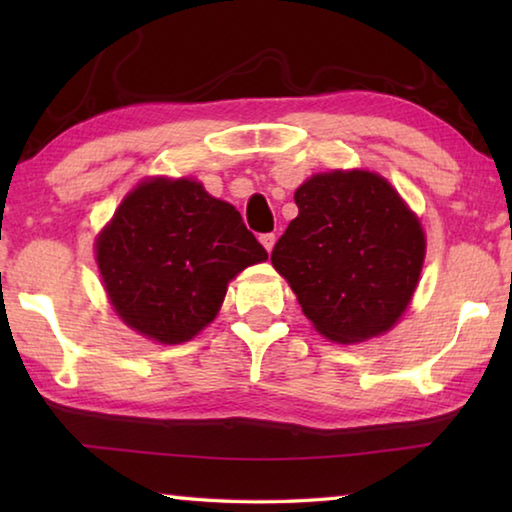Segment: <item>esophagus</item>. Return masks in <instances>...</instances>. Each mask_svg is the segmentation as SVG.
Masks as SVG:
<instances>
[{"instance_id": "1", "label": "esophagus", "mask_w": 512, "mask_h": 512, "mask_svg": "<svg viewBox=\"0 0 512 512\" xmlns=\"http://www.w3.org/2000/svg\"><path fill=\"white\" fill-rule=\"evenodd\" d=\"M275 235H273V232H266V235H262V237H259V241H262V246L268 250V253H271V250H273V246H275Z\"/></svg>"}]
</instances>
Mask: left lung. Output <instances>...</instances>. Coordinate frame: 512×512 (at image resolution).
<instances>
[{"label": "left lung", "instance_id": "8db88e82", "mask_svg": "<svg viewBox=\"0 0 512 512\" xmlns=\"http://www.w3.org/2000/svg\"><path fill=\"white\" fill-rule=\"evenodd\" d=\"M298 216L271 262L320 334L368 341L391 329L418 287L427 239L379 173H316L296 189Z\"/></svg>", "mask_w": 512, "mask_h": 512}]
</instances>
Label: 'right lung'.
<instances>
[{
	"instance_id": "add662e5",
	"label": "right lung",
	"mask_w": 512,
	"mask_h": 512,
	"mask_svg": "<svg viewBox=\"0 0 512 512\" xmlns=\"http://www.w3.org/2000/svg\"><path fill=\"white\" fill-rule=\"evenodd\" d=\"M94 250L117 316L164 345L194 339L219 314L232 277L268 259L235 207L189 178L142 180Z\"/></svg>"
}]
</instances>
